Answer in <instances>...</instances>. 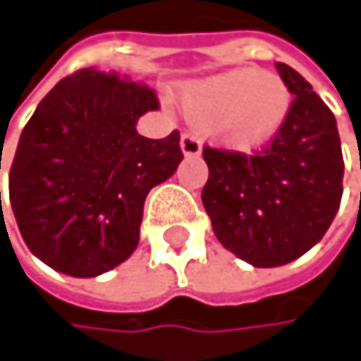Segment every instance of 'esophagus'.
Wrapping results in <instances>:
<instances>
[{
  "mask_svg": "<svg viewBox=\"0 0 361 361\" xmlns=\"http://www.w3.org/2000/svg\"><path fill=\"white\" fill-rule=\"evenodd\" d=\"M182 151H184V156H199L201 154V140L195 132H184L182 134Z\"/></svg>",
  "mask_w": 361,
  "mask_h": 361,
  "instance_id": "1",
  "label": "esophagus"
}]
</instances>
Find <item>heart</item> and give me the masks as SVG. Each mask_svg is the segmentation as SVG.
I'll return each mask as SVG.
<instances>
[{
    "label": "heart",
    "instance_id": "1",
    "mask_svg": "<svg viewBox=\"0 0 361 361\" xmlns=\"http://www.w3.org/2000/svg\"><path fill=\"white\" fill-rule=\"evenodd\" d=\"M182 104L190 118L207 123L225 145L253 149L279 132L290 110V94L273 73L233 68L186 84Z\"/></svg>",
    "mask_w": 361,
    "mask_h": 361
}]
</instances>
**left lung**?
<instances>
[{
  "label": "left lung",
  "mask_w": 361,
  "mask_h": 361,
  "mask_svg": "<svg viewBox=\"0 0 361 361\" xmlns=\"http://www.w3.org/2000/svg\"><path fill=\"white\" fill-rule=\"evenodd\" d=\"M293 97L279 132L251 156L203 147L210 169L201 201L219 243L257 269L307 253L342 199L344 160L336 118L293 66L275 64Z\"/></svg>",
  "instance_id": "1"
}]
</instances>
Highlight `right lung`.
Returning <instances> with one entry per match:
<instances>
[{
  "label": "right lung",
  "instance_id": "add662e5",
  "mask_svg": "<svg viewBox=\"0 0 361 361\" xmlns=\"http://www.w3.org/2000/svg\"><path fill=\"white\" fill-rule=\"evenodd\" d=\"M158 108L149 86L92 66L60 80L38 104L8 190L27 249L47 267L97 277L134 253L149 190L184 158L177 130L158 140L136 132L138 118Z\"/></svg>",
  "mask_w": 361,
  "mask_h": 361
}]
</instances>
